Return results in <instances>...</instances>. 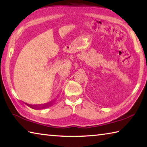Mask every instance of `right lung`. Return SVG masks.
Instances as JSON below:
<instances>
[{
  "label": "right lung",
  "instance_id": "add662e5",
  "mask_svg": "<svg viewBox=\"0 0 147 147\" xmlns=\"http://www.w3.org/2000/svg\"><path fill=\"white\" fill-rule=\"evenodd\" d=\"M56 100H54L51 102H49L48 103H46V104H39V105H31V104H26L27 106L30 107V108H33V109H43V108H47V107H49L50 106L53 105L54 104V102L56 101Z\"/></svg>",
  "mask_w": 147,
  "mask_h": 147
}]
</instances>
